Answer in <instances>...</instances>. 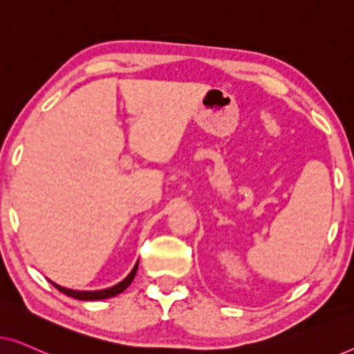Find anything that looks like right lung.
Here are the masks:
<instances>
[{"instance_id":"add662e5","label":"right lung","mask_w":354,"mask_h":354,"mask_svg":"<svg viewBox=\"0 0 354 354\" xmlns=\"http://www.w3.org/2000/svg\"><path fill=\"white\" fill-rule=\"evenodd\" d=\"M137 269H138V263L133 266L132 272H130L127 277L122 280V282H119L118 285H114V287H109V288H104V290H95V292H79V290L64 288V287H59V285H56V283H53V282L51 283L55 285V287L59 290L61 293L67 295V297L75 298V299H82V301H96V299H106V298L115 297V295L122 293L124 290L127 288L130 283H132L135 274H137Z\"/></svg>"}]
</instances>
